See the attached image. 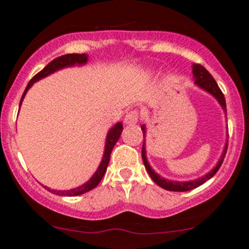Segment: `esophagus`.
Wrapping results in <instances>:
<instances>
[{"instance_id":"obj_1","label":"esophagus","mask_w":249,"mask_h":249,"mask_svg":"<svg viewBox=\"0 0 249 249\" xmlns=\"http://www.w3.org/2000/svg\"><path fill=\"white\" fill-rule=\"evenodd\" d=\"M139 122V112L137 110H130L129 113H126L124 118V123L127 125L136 124Z\"/></svg>"}]
</instances>
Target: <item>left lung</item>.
<instances>
[{"label": "left lung", "mask_w": 249, "mask_h": 249, "mask_svg": "<svg viewBox=\"0 0 249 249\" xmlns=\"http://www.w3.org/2000/svg\"><path fill=\"white\" fill-rule=\"evenodd\" d=\"M193 77H194V83L200 88V89L205 90L207 91L208 94L212 95L215 100L218 101V104L222 106L223 110L227 113V104H225V99H224V95H223L222 90L219 89L218 87L217 82L214 80V78L210 74V72L205 69V67L201 66L199 64H194L193 65ZM143 131V139L145 137V125L143 124L141 126ZM227 149H228V140L227 143L224 145V149H223L222 155H220V159L218 160L217 165L211 170L210 172L206 173L205 176L202 177L196 178V179H193V180H185V182H179V180H171V179H167V178L161 177V176L158 175L154 170L152 169V166L149 165L147 160V155H145V140L143 142L142 145V159H143V164H144L145 170H147L148 173H149L150 178L154 180V183H157L159 187H161L162 189L165 190H170V192H188V190H193L195 188L200 187V185L203 184L206 180H208L210 178H212L213 176L217 173L218 170H219L220 165H222L223 160H224L225 154H227Z\"/></svg>", "instance_id": "8db88e82"}]
</instances>
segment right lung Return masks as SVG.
I'll use <instances>...</instances> for the list:
<instances>
[{
  "label": "right lung",
  "instance_id": "add662e5",
  "mask_svg": "<svg viewBox=\"0 0 249 249\" xmlns=\"http://www.w3.org/2000/svg\"><path fill=\"white\" fill-rule=\"evenodd\" d=\"M88 60H89V55H87V54H66V55H62V56H59V57H56V59L53 60V61L49 62V64H48L41 72H38L36 76L30 80L29 84H27V87H26V89H25L24 94H22L21 100H20L19 108H20V106H21V102H22V100H24L25 95H26V92L29 91L30 88L34 85V83L38 82V80L42 79V78H46L49 76V74L59 71V70L66 69V67L76 66V65H78V66H82V65L87 64ZM122 131H123V124L120 122L117 123V124L113 125V126L110 127L108 134H107V136H106L105 152H104V157H102L101 162H100L96 172L92 175V177L90 178L88 182H85L84 184H82L80 187H77V188H74V189H70V190H54V189H50V188L46 187L47 189L49 190L50 193H53V194L60 195V196H77V195H82V194H84V193L89 192V190L94 189V188L96 187L100 182H101L102 177H104V175L106 173L107 166H108V162L110 159V153H112L113 147L115 145V143H117L118 140H119L120 135H122Z\"/></svg>",
  "mask_w": 249,
  "mask_h": 249
}]
</instances>
